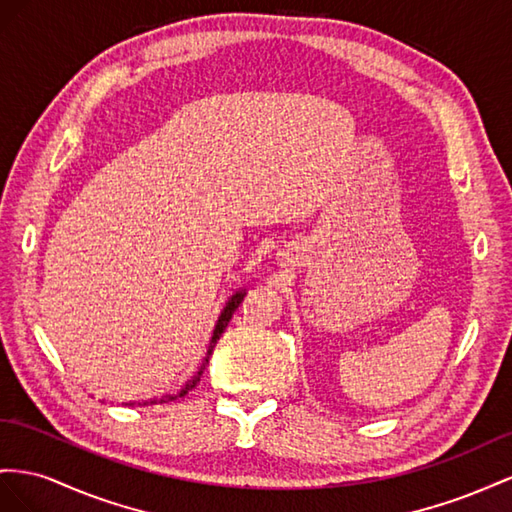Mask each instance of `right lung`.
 Here are the masks:
<instances>
[{
  "instance_id": "right-lung-1",
  "label": "right lung",
  "mask_w": 512,
  "mask_h": 512,
  "mask_svg": "<svg viewBox=\"0 0 512 512\" xmlns=\"http://www.w3.org/2000/svg\"><path fill=\"white\" fill-rule=\"evenodd\" d=\"M244 296H246V289H240V291H236V294H233L231 298H229V302L225 304V309H223V313H221V317H218V321H216V326H214V332H212V339H210V345H208V354H206V358H203V362H201V367H199V371L193 375V379H188V382L184 384V388L178 392V394H167V397H163V399H154V401H150V403H156V401H160V403H165V401H173V399H178V397H184V394L188 392V390H193L197 384H199V379H201V373H203V369H206V364H208V360H210V356H212V349H214V345H216V341L221 339V334L225 332V328H227V324H229V319H231V315H233V311L238 309V306L242 304V300H244ZM133 405V403H130Z\"/></svg>"
}]
</instances>
